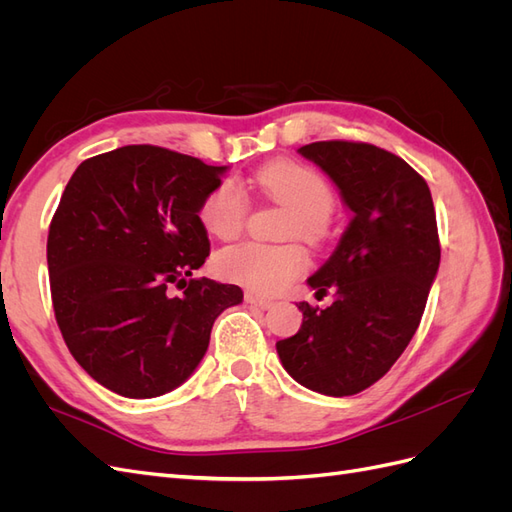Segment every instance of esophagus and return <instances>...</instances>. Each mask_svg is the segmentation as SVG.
<instances>
[{
	"instance_id": "obj_1",
	"label": "esophagus",
	"mask_w": 512,
	"mask_h": 512,
	"mask_svg": "<svg viewBox=\"0 0 512 512\" xmlns=\"http://www.w3.org/2000/svg\"><path fill=\"white\" fill-rule=\"evenodd\" d=\"M245 303H250V305L256 307V309H262V312H265V309H271V307H273V301L256 297V294H250V292H245Z\"/></svg>"
}]
</instances>
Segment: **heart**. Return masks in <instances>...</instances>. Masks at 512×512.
<instances>
[{"label":"heart","mask_w":512,"mask_h":512,"mask_svg":"<svg viewBox=\"0 0 512 512\" xmlns=\"http://www.w3.org/2000/svg\"><path fill=\"white\" fill-rule=\"evenodd\" d=\"M256 183L269 198L292 213L286 228L288 237L305 241H320L324 237L327 220L335 207V194L316 168L292 160H275L258 170ZM247 209L250 203L241 185L226 179L203 200L200 222L213 237L228 241L241 235ZM213 267L226 282L256 294H275L307 269V254L297 243L267 245L250 241L226 247L215 256Z\"/></svg>","instance_id":"obj_1"}]
</instances>
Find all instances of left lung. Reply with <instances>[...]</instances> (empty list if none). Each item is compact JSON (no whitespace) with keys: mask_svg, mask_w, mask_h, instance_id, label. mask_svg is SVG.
<instances>
[{"mask_svg":"<svg viewBox=\"0 0 512 512\" xmlns=\"http://www.w3.org/2000/svg\"><path fill=\"white\" fill-rule=\"evenodd\" d=\"M342 192L352 220L335 252L309 277L320 309L299 303L301 329L277 342L288 374L316 393L365 391L410 344L440 267V239L427 181L395 153L359 141L299 149Z\"/></svg>","mask_w":512,"mask_h":512,"instance_id":"1","label":"left lung"}]
</instances>
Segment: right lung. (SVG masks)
Segmentation results:
<instances>
[{
  "instance_id": "right-lung-1",
  "label": "right lung",
  "mask_w": 512,
  "mask_h": 512,
  "mask_svg": "<svg viewBox=\"0 0 512 512\" xmlns=\"http://www.w3.org/2000/svg\"><path fill=\"white\" fill-rule=\"evenodd\" d=\"M224 170L128 145L81 162L61 194L46 241L55 320L108 391L147 399L177 389L205 356L215 318L241 303L239 286L192 277L211 247L200 205Z\"/></svg>"
}]
</instances>
